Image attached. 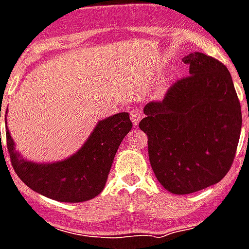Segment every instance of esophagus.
I'll list each match as a JSON object with an SVG mask.
<instances>
[{
  "label": "esophagus",
  "mask_w": 249,
  "mask_h": 249,
  "mask_svg": "<svg viewBox=\"0 0 249 249\" xmlns=\"http://www.w3.org/2000/svg\"><path fill=\"white\" fill-rule=\"evenodd\" d=\"M141 113L137 112V110H132L131 112V121H132L133 126H139V122L141 121Z\"/></svg>",
  "instance_id": "34e87169"
}]
</instances>
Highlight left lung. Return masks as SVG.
<instances>
[{
    "label": "left lung",
    "mask_w": 249,
    "mask_h": 249,
    "mask_svg": "<svg viewBox=\"0 0 249 249\" xmlns=\"http://www.w3.org/2000/svg\"><path fill=\"white\" fill-rule=\"evenodd\" d=\"M190 76L177 81L163 102L143 108L140 128L159 183L188 195L223 179L233 164L242 112L233 80L217 59L191 52L182 59Z\"/></svg>",
    "instance_id": "8db88e82"
}]
</instances>
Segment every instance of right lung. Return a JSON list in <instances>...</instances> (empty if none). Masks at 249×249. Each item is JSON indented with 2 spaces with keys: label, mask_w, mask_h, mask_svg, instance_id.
<instances>
[{
  "label": "right lung",
  "mask_w": 249,
  "mask_h": 249,
  "mask_svg": "<svg viewBox=\"0 0 249 249\" xmlns=\"http://www.w3.org/2000/svg\"><path fill=\"white\" fill-rule=\"evenodd\" d=\"M131 128L132 122L127 112L100 120L75 154L53 163H36L21 157L7 124L6 140L12 166L29 188L61 202H84L103 191L117 150Z\"/></svg>",
  "instance_id": "right-lung-1"
}]
</instances>
